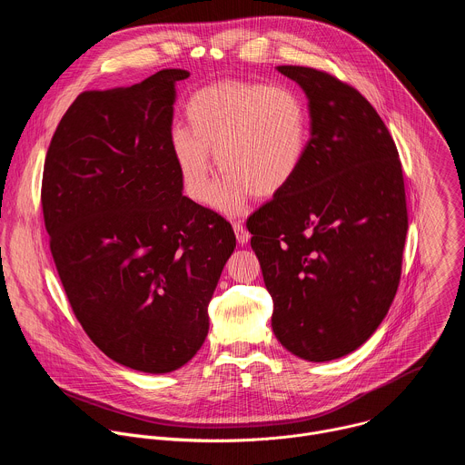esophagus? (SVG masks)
I'll use <instances>...</instances> for the list:
<instances>
[{
  "instance_id": "1",
  "label": "esophagus",
  "mask_w": 465,
  "mask_h": 465,
  "mask_svg": "<svg viewBox=\"0 0 465 465\" xmlns=\"http://www.w3.org/2000/svg\"><path fill=\"white\" fill-rule=\"evenodd\" d=\"M233 232H235V237H237V242L239 244H246L248 241H250V232L242 226V223L241 221H235L233 223Z\"/></svg>"
}]
</instances>
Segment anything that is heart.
Instances as JSON below:
<instances>
[{
  "label": "heart",
  "instance_id": "1",
  "mask_svg": "<svg viewBox=\"0 0 465 465\" xmlns=\"http://www.w3.org/2000/svg\"><path fill=\"white\" fill-rule=\"evenodd\" d=\"M189 126H174L171 149L185 191L208 203L217 165L226 173L213 204L226 215L248 194H280L300 173L309 149V110L291 86L226 81L198 90L187 103Z\"/></svg>",
  "mask_w": 465,
  "mask_h": 465
}]
</instances>
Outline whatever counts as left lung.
<instances>
[{"label": "left lung", "instance_id": "left-lung-1", "mask_svg": "<svg viewBox=\"0 0 465 465\" xmlns=\"http://www.w3.org/2000/svg\"><path fill=\"white\" fill-rule=\"evenodd\" d=\"M278 72L309 99L311 140L296 178L248 219V232L276 339L323 362L362 346L393 302L409 228L403 169L353 86L303 65Z\"/></svg>", "mask_w": 465, "mask_h": 465}]
</instances>
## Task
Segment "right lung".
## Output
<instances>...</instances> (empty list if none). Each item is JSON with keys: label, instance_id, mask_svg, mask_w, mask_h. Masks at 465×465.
I'll use <instances>...</instances> for the list:
<instances>
[{"label": "right lung", "instance_id": "add662e5", "mask_svg": "<svg viewBox=\"0 0 465 465\" xmlns=\"http://www.w3.org/2000/svg\"><path fill=\"white\" fill-rule=\"evenodd\" d=\"M84 92L47 149L42 210L70 305L112 361L145 373L178 370L208 337V303L235 235L182 194L171 149L174 84Z\"/></svg>", "mask_w": 465, "mask_h": 465}]
</instances>
